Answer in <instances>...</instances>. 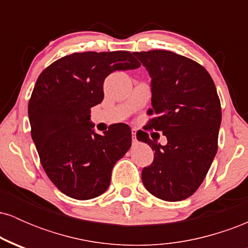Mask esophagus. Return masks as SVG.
<instances>
[{
  "instance_id": "esophagus-1",
  "label": "esophagus",
  "mask_w": 248,
  "mask_h": 248,
  "mask_svg": "<svg viewBox=\"0 0 248 248\" xmlns=\"http://www.w3.org/2000/svg\"><path fill=\"white\" fill-rule=\"evenodd\" d=\"M132 138H133V141L135 142L136 141V130L135 129L132 130Z\"/></svg>"
}]
</instances>
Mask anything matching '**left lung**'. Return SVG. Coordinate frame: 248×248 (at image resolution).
Listing matches in <instances>:
<instances>
[{
	"label": "left lung",
	"instance_id": "left-lung-1",
	"mask_svg": "<svg viewBox=\"0 0 248 248\" xmlns=\"http://www.w3.org/2000/svg\"><path fill=\"white\" fill-rule=\"evenodd\" d=\"M152 78V106L146 130L167 136L161 146L147 132H138L154 161L142 170V182L167 202L189 198L203 183L218 149L220 100L209 72L192 59L166 50L133 52Z\"/></svg>",
	"mask_w": 248,
	"mask_h": 248
}]
</instances>
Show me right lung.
I'll use <instances>...</instances> for the list:
<instances>
[{"label": "right lung", "mask_w": 248, "mask_h": 248, "mask_svg": "<svg viewBox=\"0 0 248 248\" xmlns=\"http://www.w3.org/2000/svg\"><path fill=\"white\" fill-rule=\"evenodd\" d=\"M133 53H72L37 79L28 106L31 138L47 177L59 191L86 201L107 190L114 164L132 146L124 124L93 130L91 108L104 99V81L114 71L140 67Z\"/></svg>", "instance_id": "add662e5"}]
</instances>
